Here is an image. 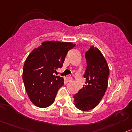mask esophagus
Instances as JSON below:
<instances>
[{"instance_id":"1","label":"esophagus","mask_w":132,"mask_h":132,"mask_svg":"<svg viewBox=\"0 0 132 132\" xmlns=\"http://www.w3.org/2000/svg\"><path fill=\"white\" fill-rule=\"evenodd\" d=\"M72 77H71V76H67V80H68V81H72Z\"/></svg>"}]
</instances>
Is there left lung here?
<instances>
[{"label": "left lung", "mask_w": 132, "mask_h": 132, "mask_svg": "<svg viewBox=\"0 0 132 132\" xmlns=\"http://www.w3.org/2000/svg\"><path fill=\"white\" fill-rule=\"evenodd\" d=\"M86 69L83 75L85 85L74 94V105L78 109L88 111L99 104L108 86L109 68L104 56L97 48L91 46L85 54Z\"/></svg>", "instance_id": "obj_1"}]
</instances>
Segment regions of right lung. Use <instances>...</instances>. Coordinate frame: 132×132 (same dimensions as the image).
Masks as SVG:
<instances>
[{"label":"right lung","instance_id":"1","mask_svg":"<svg viewBox=\"0 0 132 132\" xmlns=\"http://www.w3.org/2000/svg\"><path fill=\"white\" fill-rule=\"evenodd\" d=\"M76 44L48 41L41 43L27 56L23 68L22 79L29 99L33 104L46 108L53 103L64 79L57 76L68 51Z\"/></svg>","mask_w":132,"mask_h":132}]
</instances>
